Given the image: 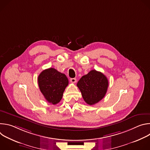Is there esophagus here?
<instances>
[{
	"instance_id": "34e87169",
	"label": "esophagus",
	"mask_w": 150,
	"mask_h": 150,
	"mask_svg": "<svg viewBox=\"0 0 150 150\" xmlns=\"http://www.w3.org/2000/svg\"><path fill=\"white\" fill-rule=\"evenodd\" d=\"M70 81L72 83H75L76 82V78H71L70 79Z\"/></svg>"
}]
</instances>
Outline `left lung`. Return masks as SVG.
I'll list each match as a JSON object with an SVG mask.
<instances>
[{
  "label": "left lung",
  "mask_w": 150,
  "mask_h": 150,
  "mask_svg": "<svg viewBox=\"0 0 150 150\" xmlns=\"http://www.w3.org/2000/svg\"><path fill=\"white\" fill-rule=\"evenodd\" d=\"M108 86L107 77L96 70H92L82 76L77 83L84 101L89 105L95 104L101 100L106 94Z\"/></svg>",
  "instance_id": "obj_1"
}]
</instances>
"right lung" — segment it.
Segmentation results:
<instances>
[{"label":"right lung","instance_id":"1","mask_svg":"<svg viewBox=\"0 0 150 150\" xmlns=\"http://www.w3.org/2000/svg\"><path fill=\"white\" fill-rule=\"evenodd\" d=\"M38 83L39 88L46 100L52 104H56L61 100L69 81L65 74L50 68L40 74Z\"/></svg>","mask_w":150,"mask_h":150}]
</instances>
